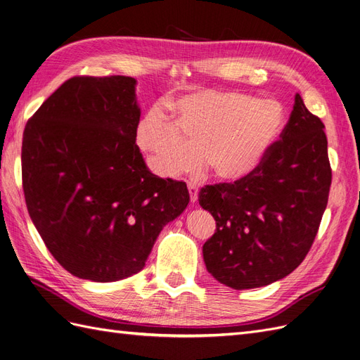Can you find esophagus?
<instances>
[{"label": "esophagus", "mask_w": 360, "mask_h": 360, "mask_svg": "<svg viewBox=\"0 0 360 360\" xmlns=\"http://www.w3.org/2000/svg\"><path fill=\"white\" fill-rule=\"evenodd\" d=\"M188 191H190V200H191V203L194 205V203L197 202V197H199V190H197L195 184L188 182Z\"/></svg>", "instance_id": "obj_1"}]
</instances>
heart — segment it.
I'll return each instance as SVG.
<instances>
[{"label":"heart","mask_w":360,"mask_h":360,"mask_svg":"<svg viewBox=\"0 0 360 360\" xmlns=\"http://www.w3.org/2000/svg\"><path fill=\"white\" fill-rule=\"evenodd\" d=\"M173 112L172 124L158 109L149 110L137 129L139 146L165 178L194 170L202 155L218 179L245 178L262 163L284 122L278 101L236 91H197L173 103Z\"/></svg>","instance_id":"obj_1"}]
</instances>
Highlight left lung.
<instances>
[{
  "label": "left lung",
  "mask_w": 360,
  "mask_h": 360,
  "mask_svg": "<svg viewBox=\"0 0 360 360\" xmlns=\"http://www.w3.org/2000/svg\"><path fill=\"white\" fill-rule=\"evenodd\" d=\"M324 124L302 97L262 163L233 184L206 185L199 203L215 218L203 260L217 281L256 288L292 274L316 239L332 170Z\"/></svg>",
  "instance_id": "8db88e82"
}]
</instances>
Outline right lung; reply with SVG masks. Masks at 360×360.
<instances>
[{"label": "right lung", "mask_w": 360, "mask_h": 360, "mask_svg": "<svg viewBox=\"0 0 360 360\" xmlns=\"http://www.w3.org/2000/svg\"><path fill=\"white\" fill-rule=\"evenodd\" d=\"M136 79L76 76L25 125L22 187L34 226L72 275L118 281L143 269L163 227L190 202L136 145Z\"/></svg>", "instance_id": "add662e5"}]
</instances>
